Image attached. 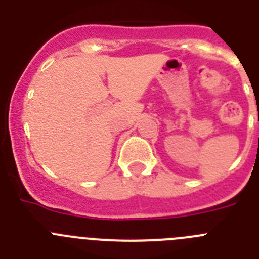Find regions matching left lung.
<instances>
[{
  "label": "left lung",
  "mask_w": 259,
  "mask_h": 259,
  "mask_svg": "<svg viewBox=\"0 0 259 259\" xmlns=\"http://www.w3.org/2000/svg\"><path fill=\"white\" fill-rule=\"evenodd\" d=\"M258 119H259V118H258Z\"/></svg>",
  "instance_id": "left-lung-1"
}]
</instances>
